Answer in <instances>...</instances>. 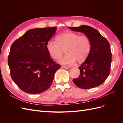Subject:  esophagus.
Segmentation results:
<instances>
[{
  "mask_svg": "<svg viewBox=\"0 0 123 123\" xmlns=\"http://www.w3.org/2000/svg\"><path fill=\"white\" fill-rule=\"evenodd\" d=\"M62 68L65 69H70V67H68V66H62Z\"/></svg>",
  "mask_w": 123,
  "mask_h": 123,
  "instance_id": "esophagus-1",
  "label": "esophagus"
}]
</instances>
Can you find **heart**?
Here are the masks:
<instances>
[{"mask_svg": "<svg viewBox=\"0 0 123 123\" xmlns=\"http://www.w3.org/2000/svg\"><path fill=\"white\" fill-rule=\"evenodd\" d=\"M91 47L88 37L72 32L62 33L57 40L50 39L47 44L48 52L54 59L60 58L65 50L67 54L58 61L65 65H72L76 61L79 62L85 61L90 54Z\"/></svg>", "mask_w": 123, "mask_h": 123, "instance_id": "b5f03b06", "label": "heart"}]
</instances>
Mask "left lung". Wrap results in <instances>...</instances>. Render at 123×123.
Instances as JSON below:
<instances>
[{
    "label": "left lung",
    "mask_w": 123,
    "mask_h": 123,
    "mask_svg": "<svg viewBox=\"0 0 123 123\" xmlns=\"http://www.w3.org/2000/svg\"><path fill=\"white\" fill-rule=\"evenodd\" d=\"M69 28L74 31L82 32L91 42V51L85 61L79 67L80 75L73 79L75 85L81 89L96 87L102 84L110 72L112 53L108 42L99 32L88 25Z\"/></svg>",
    "instance_id": "left-lung-1"
}]
</instances>
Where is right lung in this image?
Segmentation results:
<instances>
[{
    "label": "right lung",
    "instance_id": "1",
    "mask_svg": "<svg viewBox=\"0 0 123 123\" xmlns=\"http://www.w3.org/2000/svg\"><path fill=\"white\" fill-rule=\"evenodd\" d=\"M57 28L29 30L13 43L8 56L11 76L27 93L39 94L49 89L60 68L51 58L47 44Z\"/></svg>",
    "mask_w": 123,
    "mask_h": 123
}]
</instances>
